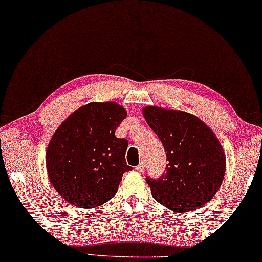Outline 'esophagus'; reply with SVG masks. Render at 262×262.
Listing matches in <instances>:
<instances>
[{"label":"esophagus","instance_id":"obj_1","mask_svg":"<svg viewBox=\"0 0 262 262\" xmlns=\"http://www.w3.org/2000/svg\"><path fill=\"white\" fill-rule=\"evenodd\" d=\"M144 169H145V162H141V163L139 164L138 167H135V170L139 171V173H142V171H144Z\"/></svg>","mask_w":262,"mask_h":262}]
</instances>
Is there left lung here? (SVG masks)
I'll return each mask as SVG.
<instances>
[{"mask_svg": "<svg viewBox=\"0 0 262 262\" xmlns=\"http://www.w3.org/2000/svg\"><path fill=\"white\" fill-rule=\"evenodd\" d=\"M142 115L163 144L168 161L160 179L146 178L152 197L178 213L203 207L219 190L226 170L219 139L188 112L146 106Z\"/></svg>", "mask_w": 262, "mask_h": 262, "instance_id": "8db88e82", "label": "left lung"}]
</instances>
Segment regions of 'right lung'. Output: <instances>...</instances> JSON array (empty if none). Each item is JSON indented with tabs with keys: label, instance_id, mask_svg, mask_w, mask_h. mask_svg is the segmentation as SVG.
<instances>
[{
	"label": "right lung",
	"instance_id": "add662e5",
	"mask_svg": "<svg viewBox=\"0 0 262 262\" xmlns=\"http://www.w3.org/2000/svg\"><path fill=\"white\" fill-rule=\"evenodd\" d=\"M127 117L117 102H89L59 125L46 152L53 187L78 208H95L115 196L127 165L128 141L115 135Z\"/></svg>",
	"mask_w": 262,
	"mask_h": 262
}]
</instances>
